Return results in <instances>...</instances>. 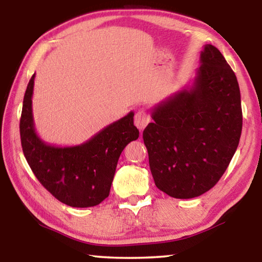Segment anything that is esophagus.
<instances>
[{
  "mask_svg": "<svg viewBox=\"0 0 262 262\" xmlns=\"http://www.w3.org/2000/svg\"><path fill=\"white\" fill-rule=\"evenodd\" d=\"M149 121H150L149 115L145 113L144 111H139V112H136L134 117V122H135V126L139 128L140 130H143L145 126L149 123Z\"/></svg>",
  "mask_w": 262,
  "mask_h": 262,
  "instance_id": "1",
  "label": "esophagus"
}]
</instances>
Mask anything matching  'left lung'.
Here are the masks:
<instances>
[{
	"label": "left lung",
	"instance_id": "1",
	"mask_svg": "<svg viewBox=\"0 0 262 262\" xmlns=\"http://www.w3.org/2000/svg\"><path fill=\"white\" fill-rule=\"evenodd\" d=\"M143 141L155 185L176 199L200 196L227 170L243 127L241 90L215 46H203L192 85L151 108Z\"/></svg>",
	"mask_w": 262,
	"mask_h": 262
}]
</instances>
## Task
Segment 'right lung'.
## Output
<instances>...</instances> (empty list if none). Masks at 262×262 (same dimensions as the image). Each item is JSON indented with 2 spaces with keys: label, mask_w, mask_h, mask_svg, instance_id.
<instances>
[{
  "label": "right lung",
  "mask_w": 262,
  "mask_h": 262,
  "mask_svg": "<svg viewBox=\"0 0 262 262\" xmlns=\"http://www.w3.org/2000/svg\"><path fill=\"white\" fill-rule=\"evenodd\" d=\"M34 77L35 74L26 88L19 123L21 148L31 170L43 187L64 205L76 208L99 205L108 196L122 150L139 139L134 112L106 126L82 144H48L34 128Z\"/></svg>",
  "instance_id": "obj_1"
}]
</instances>
